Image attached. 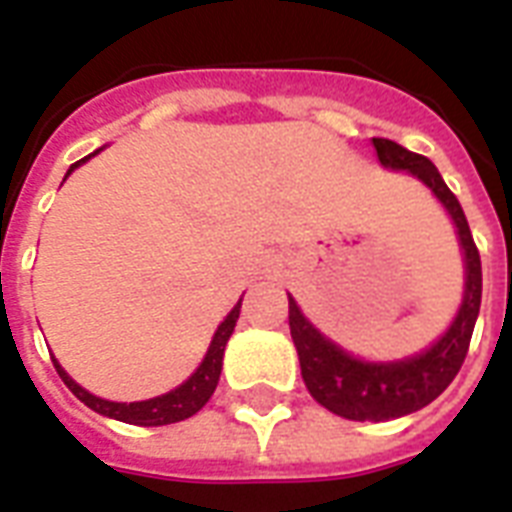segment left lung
Segmentation results:
<instances>
[{"label": "left lung", "instance_id": "1", "mask_svg": "<svg viewBox=\"0 0 512 512\" xmlns=\"http://www.w3.org/2000/svg\"><path fill=\"white\" fill-rule=\"evenodd\" d=\"M372 143L385 167L409 170L417 175L449 209L465 249L468 281H465V300L449 332L430 350L398 364H369L348 356L335 342L324 340L303 319L297 303L289 297V332L300 356L305 388L324 409L358 422L396 420L436 401L457 377L462 361L468 356L470 337L481 308V255L470 233L468 217L462 212L457 196L444 183V177L438 175L436 164L425 156L406 151L393 140L374 138Z\"/></svg>", "mask_w": 512, "mask_h": 512}]
</instances>
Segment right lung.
I'll list each match as a JSON object with an SVG mask.
<instances>
[{"mask_svg": "<svg viewBox=\"0 0 512 512\" xmlns=\"http://www.w3.org/2000/svg\"><path fill=\"white\" fill-rule=\"evenodd\" d=\"M84 162V159H82ZM79 167V162L71 164V170ZM239 308H241V300L236 303L225 321L217 327L215 337H212V345H209L207 356L201 361V366L196 372L188 377V380L180 385V388L170 390V393H164V396H156V398H148V401H135V404H116V401H106V398H98L87 393L82 385H76L71 377H68L60 364L52 358V364L58 369L60 380L66 382L68 390L74 393L79 401L90 406L92 412L98 414H106V417H114V420H122V422H130V425H146V428H154V425H170V422H180V420H188L193 414L199 412L201 406L207 404L209 396L215 393L217 388V380H220V369H223V353H225V342L231 337L233 327H236V319H239Z\"/></svg>", "mask_w": 512, "mask_h": 512, "instance_id": "1", "label": "right lung"}]
</instances>
